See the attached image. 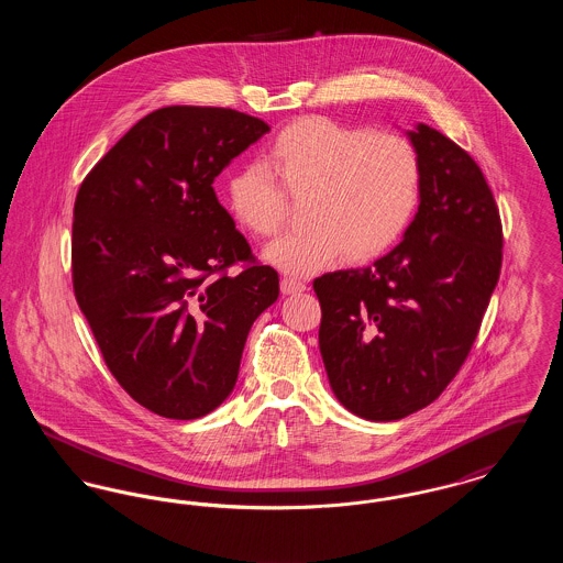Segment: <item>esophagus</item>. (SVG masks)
<instances>
[{
	"instance_id": "1",
	"label": "esophagus",
	"mask_w": 563,
	"mask_h": 563,
	"mask_svg": "<svg viewBox=\"0 0 563 563\" xmlns=\"http://www.w3.org/2000/svg\"><path fill=\"white\" fill-rule=\"evenodd\" d=\"M280 291L285 295L301 294V291H306V283L299 280V278H294V276H285L280 280Z\"/></svg>"
}]
</instances>
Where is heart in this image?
<instances>
[{"instance_id": "heart-1", "label": "heart", "mask_w": 563, "mask_h": 563, "mask_svg": "<svg viewBox=\"0 0 563 563\" xmlns=\"http://www.w3.org/2000/svg\"><path fill=\"white\" fill-rule=\"evenodd\" d=\"M264 165L230 173L228 209L246 232L269 239L287 221L289 198L308 196L312 225L266 249L269 264L291 274L319 272L344 253L374 260L401 239L420 202L422 166L401 134L306 115L269 141Z\"/></svg>"}]
</instances>
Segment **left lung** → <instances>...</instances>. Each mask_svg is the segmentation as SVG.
I'll return each mask as SVG.
<instances>
[{"mask_svg":"<svg viewBox=\"0 0 563 563\" xmlns=\"http://www.w3.org/2000/svg\"><path fill=\"white\" fill-rule=\"evenodd\" d=\"M420 207L401 244L372 268L314 278L319 346L352 413L390 422L427 407L473 349L503 266V221L479 164L418 124Z\"/></svg>","mask_w":563,"mask_h":563,"instance_id":"1","label":"left lung"}]
</instances>
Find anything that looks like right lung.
Returning a JSON list of instances; mask_svg holds the SVG:
<instances>
[{"label":"right lung","mask_w":563,"mask_h":563,"mask_svg":"<svg viewBox=\"0 0 563 563\" xmlns=\"http://www.w3.org/2000/svg\"><path fill=\"white\" fill-rule=\"evenodd\" d=\"M268 131L236 109H156L78 189V306L111 375L162 418L194 420L225 401L251 324L278 297V272L257 262L213 189Z\"/></svg>","instance_id":"add662e5"}]
</instances>
